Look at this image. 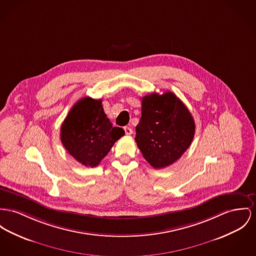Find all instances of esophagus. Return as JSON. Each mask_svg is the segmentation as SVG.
I'll use <instances>...</instances> for the list:
<instances>
[{
	"label": "esophagus",
	"instance_id": "34e87169",
	"mask_svg": "<svg viewBox=\"0 0 256 256\" xmlns=\"http://www.w3.org/2000/svg\"><path fill=\"white\" fill-rule=\"evenodd\" d=\"M124 131H125V134L127 135V136H130V135H132L133 134V130L130 128V127H124Z\"/></svg>",
	"mask_w": 256,
	"mask_h": 256
}]
</instances>
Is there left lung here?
Instances as JSON below:
<instances>
[{"label": "left lung", "mask_w": 256, "mask_h": 256, "mask_svg": "<svg viewBox=\"0 0 256 256\" xmlns=\"http://www.w3.org/2000/svg\"><path fill=\"white\" fill-rule=\"evenodd\" d=\"M195 122L186 104L170 91L142 98V118L136 126V146L155 169L168 167L190 146Z\"/></svg>", "instance_id": "left-lung-1"}]
</instances>
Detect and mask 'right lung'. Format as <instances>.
<instances>
[{
	"label": "right lung",
	"instance_id": "obj_1",
	"mask_svg": "<svg viewBox=\"0 0 256 256\" xmlns=\"http://www.w3.org/2000/svg\"><path fill=\"white\" fill-rule=\"evenodd\" d=\"M120 127H112L102 108V100L84 97L76 102L61 126L64 148L78 162L96 167L114 142L124 136Z\"/></svg>",
	"mask_w": 256,
	"mask_h": 256
}]
</instances>
